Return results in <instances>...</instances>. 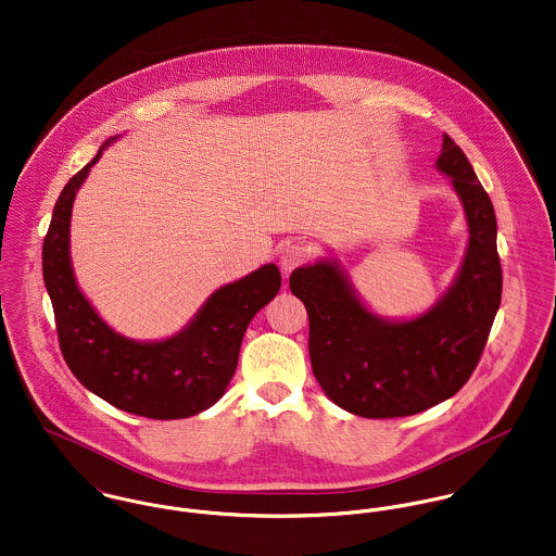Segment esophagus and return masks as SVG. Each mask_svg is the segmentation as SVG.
Wrapping results in <instances>:
<instances>
[{"mask_svg":"<svg viewBox=\"0 0 556 556\" xmlns=\"http://www.w3.org/2000/svg\"><path fill=\"white\" fill-rule=\"evenodd\" d=\"M308 248H304V245H300V243H292V245H288L283 252H281V257H279V266H281V270L283 273H292L294 268H299L300 264H304L306 260H308Z\"/></svg>","mask_w":556,"mask_h":556,"instance_id":"obj_1","label":"esophagus"}]
</instances>
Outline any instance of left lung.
<instances>
[{
    "label": "left lung",
    "mask_w": 556,
    "mask_h": 556,
    "mask_svg": "<svg viewBox=\"0 0 556 556\" xmlns=\"http://www.w3.org/2000/svg\"><path fill=\"white\" fill-rule=\"evenodd\" d=\"M435 169L451 177L464 205L468 245L455 279L428 311L375 313L334 256L299 266L290 277L308 313L313 375L337 406L357 417H408L455 395L468 383L502 302L493 203L448 135Z\"/></svg>",
    "instance_id": "obj_1"
}]
</instances>
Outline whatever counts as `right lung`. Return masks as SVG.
I'll return each instance as SVG.
<instances>
[{
  "label": "right lung",
  "mask_w": 556,
  "mask_h": 556,
  "mask_svg": "<svg viewBox=\"0 0 556 556\" xmlns=\"http://www.w3.org/2000/svg\"><path fill=\"white\" fill-rule=\"evenodd\" d=\"M118 137L108 139L63 188L43 239V283L52 300L63 357L88 391L130 415L186 419L207 410L226 393L243 334L257 311L277 296L281 273L270 262L217 288L194 317L167 339L135 341L116 332L76 281L70 226L80 186Z\"/></svg>",
  "instance_id": "obj_1"
}]
</instances>
